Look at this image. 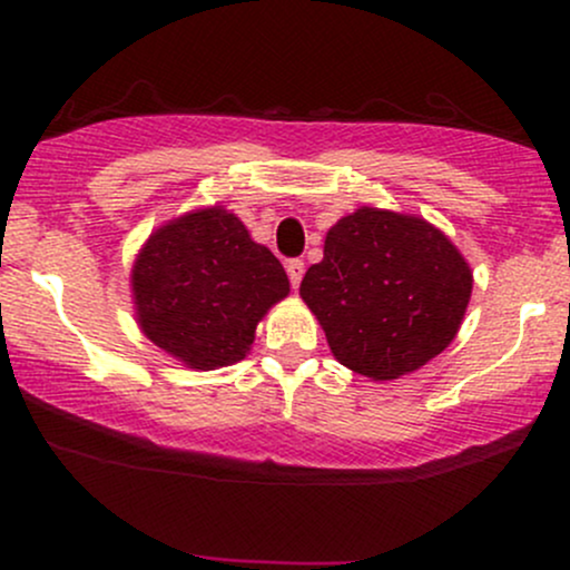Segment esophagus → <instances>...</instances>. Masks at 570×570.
<instances>
[{"instance_id":"34e87169","label":"esophagus","mask_w":570,"mask_h":570,"mask_svg":"<svg viewBox=\"0 0 570 570\" xmlns=\"http://www.w3.org/2000/svg\"><path fill=\"white\" fill-rule=\"evenodd\" d=\"M303 273H305L303 259H289V263H286V276H289L294 289H297L299 281H303Z\"/></svg>"}]
</instances>
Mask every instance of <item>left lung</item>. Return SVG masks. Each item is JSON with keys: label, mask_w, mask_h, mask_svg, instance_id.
Here are the masks:
<instances>
[{"label": "left lung", "mask_w": 570, "mask_h": 570, "mask_svg": "<svg viewBox=\"0 0 570 570\" xmlns=\"http://www.w3.org/2000/svg\"><path fill=\"white\" fill-rule=\"evenodd\" d=\"M299 297L340 364L396 381L448 348L472 297V271L442 230L410 214L362 206L326 233Z\"/></svg>", "instance_id": "obj_1"}]
</instances>
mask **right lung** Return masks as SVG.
Segmentation results:
<instances>
[{
    "instance_id": "add662e5",
    "label": "right lung",
    "mask_w": 570,
    "mask_h": 570,
    "mask_svg": "<svg viewBox=\"0 0 570 570\" xmlns=\"http://www.w3.org/2000/svg\"><path fill=\"white\" fill-rule=\"evenodd\" d=\"M136 322L189 370L240 362L254 330L289 294L284 265L222 206L166 222L130 271Z\"/></svg>"
}]
</instances>
